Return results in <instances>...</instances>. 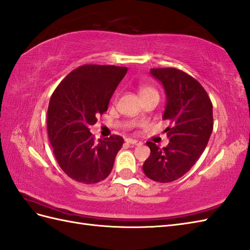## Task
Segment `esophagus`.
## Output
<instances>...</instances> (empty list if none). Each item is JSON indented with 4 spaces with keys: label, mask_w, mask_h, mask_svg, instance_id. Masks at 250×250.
Segmentation results:
<instances>
[{
    "label": "esophagus",
    "mask_w": 250,
    "mask_h": 250,
    "mask_svg": "<svg viewBox=\"0 0 250 250\" xmlns=\"http://www.w3.org/2000/svg\"><path fill=\"white\" fill-rule=\"evenodd\" d=\"M125 142H126V144H130V145H133V146H142L143 145V143L139 142V140L132 139V138H126Z\"/></svg>",
    "instance_id": "34e87169"
}]
</instances>
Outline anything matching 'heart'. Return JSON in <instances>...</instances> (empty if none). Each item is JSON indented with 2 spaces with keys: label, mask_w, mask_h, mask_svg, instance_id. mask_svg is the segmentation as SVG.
<instances>
[{
  "label": "heart",
  "mask_w": 250,
  "mask_h": 250,
  "mask_svg": "<svg viewBox=\"0 0 250 250\" xmlns=\"http://www.w3.org/2000/svg\"><path fill=\"white\" fill-rule=\"evenodd\" d=\"M151 94H157V92L155 91L154 87H152L149 84H145V83H143V84L139 85L140 97L143 98V97H145V96H148V95H151Z\"/></svg>",
  "instance_id": "b5f03b06"
}]
</instances>
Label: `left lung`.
Instances as JSON below:
<instances>
[{
  "label": "left lung",
  "mask_w": 250,
  "mask_h": 250,
  "mask_svg": "<svg viewBox=\"0 0 250 250\" xmlns=\"http://www.w3.org/2000/svg\"><path fill=\"white\" fill-rule=\"evenodd\" d=\"M150 73L167 96L163 119L171 124L165 130L170 143L163 149L146 143L151 154L143 170L152 181L170 183L186 174L206 148L213 129L212 104L201 83L181 69L151 68Z\"/></svg>",
  "instance_id": "left-lung-1"
}]
</instances>
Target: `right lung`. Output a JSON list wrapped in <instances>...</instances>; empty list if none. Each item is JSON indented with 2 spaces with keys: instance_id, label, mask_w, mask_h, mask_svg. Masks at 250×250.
Wrapping results in <instances>:
<instances>
[{
  "instance_id": "obj_1",
  "label": "right lung",
  "mask_w": 250,
  "mask_h": 250,
  "mask_svg": "<svg viewBox=\"0 0 250 250\" xmlns=\"http://www.w3.org/2000/svg\"><path fill=\"white\" fill-rule=\"evenodd\" d=\"M126 67L86 64L70 72L49 100L47 132L60 168L72 180L96 184L111 173L124 138L95 140L89 126L107 111Z\"/></svg>"
}]
</instances>
